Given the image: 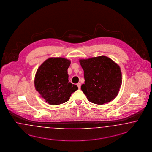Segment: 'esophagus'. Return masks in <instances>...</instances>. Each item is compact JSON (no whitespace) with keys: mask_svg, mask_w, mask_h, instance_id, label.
I'll use <instances>...</instances> for the list:
<instances>
[{"mask_svg":"<svg viewBox=\"0 0 152 152\" xmlns=\"http://www.w3.org/2000/svg\"><path fill=\"white\" fill-rule=\"evenodd\" d=\"M77 87H78L79 89H80V87H81V84H80V83H78V84H77Z\"/></svg>","mask_w":152,"mask_h":152,"instance_id":"34e87169","label":"esophagus"}]
</instances>
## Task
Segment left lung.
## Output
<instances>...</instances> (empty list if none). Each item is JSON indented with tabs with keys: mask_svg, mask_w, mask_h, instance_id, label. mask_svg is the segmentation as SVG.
<instances>
[{
	"mask_svg": "<svg viewBox=\"0 0 152 152\" xmlns=\"http://www.w3.org/2000/svg\"><path fill=\"white\" fill-rule=\"evenodd\" d=\"M79 62L85 79L81 89L88 101L103 104L115 99L122 83L119 65L104 55L81 59Z\"/></svg>",
	"mask_w": 152,
	"mask_h": 152,
	"instance_id": "left-lung-1",
	"label": "left lung"
}]
</instances>
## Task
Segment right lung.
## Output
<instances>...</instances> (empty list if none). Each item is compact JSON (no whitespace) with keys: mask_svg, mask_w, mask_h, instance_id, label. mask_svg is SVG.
Returning <instances> with one entry per match:
<instances>
[{"mask_svg":"<svg viewBox=\"0 0 152 152\" xmlns=\"http://www.w3.org/2000/svg\"><path fill=\"white\" fill-rule=\"evenodd\" d=\"M71 61L61 57L49 58L37 69L34 86L45 102L51 105L65 103L78 87L68 81L67 69Z\"/></svg>","mask_w":152,"mask_h":152,"instance_id":"1","label":"right lung"}]
</instances>
